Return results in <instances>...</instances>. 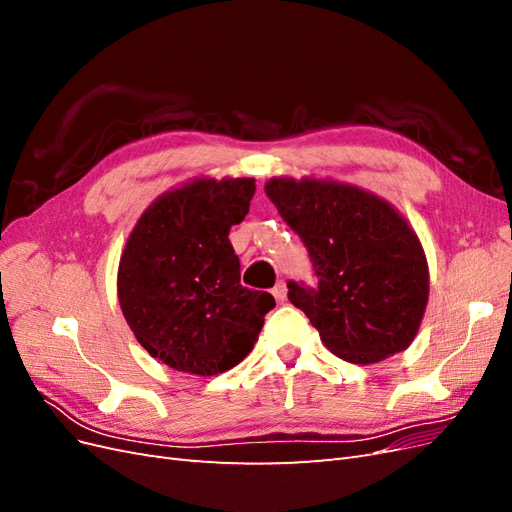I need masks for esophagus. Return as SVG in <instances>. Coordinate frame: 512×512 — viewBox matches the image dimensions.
<instances>
[{
    "mask_svg": "<svg viewBox=\"0 0 512 512\" xmlns=\"http://www.w3.org/2000/svg\"><path fill=\"white\" fill-rule=\"evenodd\" d=\"M273 297L277 299V301H284L286 299V292H288V288H286V282L284 280H280V282H277L275 286H273Z\"/></svg>",
    "mask_w": 512,
    "mask_h": 512,
    "instance_id": "34e87169",
    "label": "esophagus"
}]
</instances>
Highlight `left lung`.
I'll list each match as a JSON object with an SVG mask.
<instances>
[{
    "instance_id": "1",
    "label": "left lung",
    "mask_w": 512,
    "mask_h": 512,
    "mask_svg": "<svg viewBox=\"0 0 512 512\" xmlns=\"http://www.w3.org/2000/svg\"><path fill=\"white\" fill-rule=\"evenodd\" d=\"M312 260L316 284L288 282V299L339 359L378 363L406 350L421 327L429 271L408 222L374 194L316 179L265 185Z\"/></svg>"
}]
</instances>
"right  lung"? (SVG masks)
I'll return each instance as SVG.
<instances>
[{
  "instance_id": "right-lung-1",
  "label": "right lung",
  "mask_w": 512,
  "mask_h": 512,
  "mask_svg": "<svg viewBox=\"0 0 512 512\" xmlns=\"http://www.w3.org/2000/svg\"><path fill=\"white\" fill-rule=\"evenodd\" d=\"M254 192V179H198L160 196L134 226L117 292L153 359L215 376L252 352L275 299L241 286L228 232L245 220Z\"/></svg>"
}]
</instances>
